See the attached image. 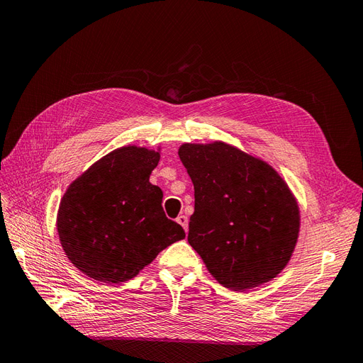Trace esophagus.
Instances as JSON below:
<instances>
[{"mask_svg":"<svg viewBox=\"0 0 363 363\" xmlns=\"http://www.w3.org/2000/svg\"><path fill=\"white\" fill-rule=\"evenodd\" d=\"M177 223L184 228V232L188 233V218H186L184 215H179L177 216Z\"/></svg>","mask_w":363,"mask_h":363,"instance_id":"34e87169","label":"esophagus"}]
</instances>
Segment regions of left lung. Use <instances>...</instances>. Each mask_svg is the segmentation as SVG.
<instances>
[{
    "instance_id": "left-lung-1",
    "label": "left lung",
    "mask_w": 363,
    "mask_h": 363,
    "mask_svg": "<svg viewBox=\"0 0 363 363\" xmlns=\"http://www.w3.org/2000/svg\"><path fill=\"white\" fill-rule=\"evenodd\" d=\"M182 163L194 183L188 240L208 272L233 291L277 277L300 232V208L279 172L216 140L183 144Z\"/></svg>"
}]
</instances>
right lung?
<instances>
[{
  "instance_id": "add662e5",
  "label": "right lung",
  "mask_w": 363,
  "mask_h": 363,
  "mask_svg": "<svg viewBox=\"0 0 363 363\" xmlns=\"http://www.w3.org/2000/svg\"><path fill=\"white\" fill-rule=\"evenodd\" d=\"M159 160V151L121 147L95 162L65 192L57 233L65 255L87 277L127 281L184 238L182 225L163 212L162 189L150 183Z\"/></svg>"
}]
</instances>
